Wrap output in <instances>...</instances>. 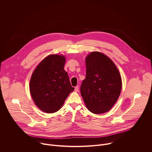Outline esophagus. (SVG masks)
I'll return each mask as SVG.
<instances>
[{
    "label": "esophagus",
    "mask_w": 152,
    "mask_h": 152,
    "mask_svg": "<svg viewBox=\"0 0 152 152\" xmlns=\"http://www.w3.org/2000/svg\"><path fill=\"white\" fill-rule=\"evenodd\" d=\"M75 92H78L79 91V86H76V87L75 88Z\"/></svg>",
    "instance_id": "obj_1"
}]
</instances>
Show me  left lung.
I'll use <instances>...</instances> for the list:
<instances>
[{
	"label": "left lung",
	"instance_id": "1",
	"mask_svg": "<svg viewBox=\"0 0 152 152\" xmlns=\"http://www.w3.org/2000/svg\"><path fill=\"white\" fill-rule=\"evenodd\" d=\"M86 77L80 93L86 108L92 113L109 111L117 101L122 88L120 72L106 55L92 52L85 58Z\"/></svg>",
	"mask_w": 152,
	"mask_h": 152
}]
</instances>
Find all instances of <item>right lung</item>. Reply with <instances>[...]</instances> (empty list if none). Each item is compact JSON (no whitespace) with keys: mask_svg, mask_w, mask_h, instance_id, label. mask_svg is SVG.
I'll return each instance as SVG.
<instances>
[{"mask_svg":"<svg viewBox=\"0 0 152 152\" xmlns=\"http://www.w3.org/2000/svg\"><path fill=\"white\" fill-rule=\"evenodd\" d=\"M66 61L64 55H49L38 64L32 74L30 94L35 105L44 113L59 111L75 90L64 70Z\"/></svg>","mask_w":152,"mask_h":152,"instance_id":"1","label":"right lung"}]
</instances>
